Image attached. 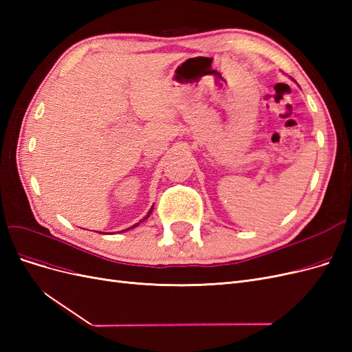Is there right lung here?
<instances>
[{
  "label": "right lung",
  "instance_id": "obj_1",
  "mask_svg": "<svg viewBox=\"0 0 352 352\" xmlns=\"http://www.w3.org/2000/svg\"><path fill=\"white\" fill-rule=\"evenodd\" d=\"M151 212H153V208H151V210H150V212H148V214H146V217H150V214H151ZM146 217H144V220H145V219H146ZM141 221H142V220H141ZM138 225H140V223H136V225H135V226H132V228H136V226H138Z\"/></svg>",
  "mask_w": 352,
  "mask_h": 352
}]
</instances>
